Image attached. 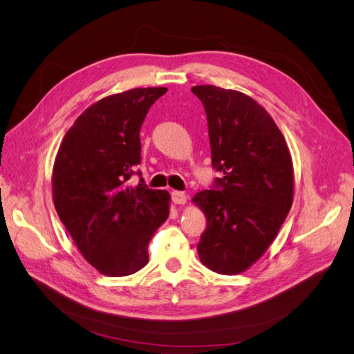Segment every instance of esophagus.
Returning <instances> with one entry per match:
<instances>
[{
  "mask_svg": "<svg viewBox=\"0 0 354 354\" xmlns=\"http://www.w3.org/2000/svg\"><path fill=\"white\" fill-rule=\"evenodd\" d=\"M171 199H173V202L177 203V205H183V203L187 202V196L185 192H178V190L171 192Z\"/></svg>",
  "mask_w": 354,
  "mask_h": 354,
  "instance_id": "1",
  "label": "esophagus"
}]
</instances>
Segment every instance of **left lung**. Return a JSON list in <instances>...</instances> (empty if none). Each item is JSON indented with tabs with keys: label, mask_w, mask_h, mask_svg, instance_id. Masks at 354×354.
Segmentation results:
<instances>
[{
	"label": "left lung",
	"mask_w": 354,
	"mask_h": 354,
	"mask_svg": "<svg viewBox=\"0 0 354 354\" xmlns=\"http://www.w3.org/2000/svg\"><path fill=\"white\" fill-rule=\"evenodd\" d=\"M207 113L212 168L221 174L192 199L207 217L198 254L220 274H238L269 248L294 198L292 159L267 111L216 85L192 88Z\"/></svg>",
	"instance_id": "left-lung-1"
}]
</instances>
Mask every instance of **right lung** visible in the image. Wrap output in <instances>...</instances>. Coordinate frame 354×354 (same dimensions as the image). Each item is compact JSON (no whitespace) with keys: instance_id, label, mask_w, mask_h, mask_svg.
I'll return each instance as SVG.
<instances>
[{"instance_id":"obj_1","label":"right lung","mask_w":354,"mask_h":354,"mask_svg":"<svg viewBox=\"0 0 354 354\" xmlns=\"http://www.w3.org/2000/svg\"><path fill=\"white\" fill-rule=\"evenodd\" d=\"M165 87L133 88L85 109L69 128L53 167V201L75 245L112 277L147 264V246L169 214L167 190L143 178L127 185L140 164V128ZM140 176V171H137Z\"/></svg>"}]
</instances>
